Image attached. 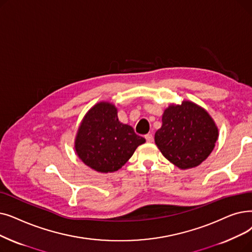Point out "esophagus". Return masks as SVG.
Returning <instances> with one entry per match:
<instances>
[{
  "label": "esophagus",
  "mask_w": 252,
  "mask_h": 252,
  "mask_svg": "<svg viewBox=\"0 0 252 252\" xmlns=\"http://www.w3.org/2000/svg\"><path fill=\"white\" fill-rule=\"evenodd\" d=\"M145 139H146V141L148 142V143H151V142H153V136H152V134H147V135H145Z\"/></svg>",
  "instance_id": "1"
}]
</instances>
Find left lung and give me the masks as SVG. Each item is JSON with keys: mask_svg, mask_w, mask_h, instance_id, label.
<instances>
[{"mask_svg": "<svg viewBox=\"0 0 252 252\" xmlns=\"http://www.w3.org/2000/svg\"><path fill=\"white\" fill-rule=\"evenodd\" d=\"M155 135L156 144L168 160L180 169L199 166L212 152L218 128L204 108L190 101L171 104Z\"/></svg>", "mask_w": 252, "mask_h": 252, "instance_id": "1", "label": "left lung"}]
</instances>
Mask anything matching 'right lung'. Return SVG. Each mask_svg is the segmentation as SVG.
Masks as SVG:
<instances>
[{
	"label": "right lung",
	"mask_w": 252,
	"mask_h": 252,
	"mask_svg": "<svg viewBox=\"0 0 252 252\" xmlns=\"http://www.w3.org/2000/svg\"><path fill=\"white\" fill-rule=\"evenodd\" d=\"M145 139L134 128L122 124L117 108L100 102L85 114L75 139V150L86 166L96 172H115L134 155Z\"/></svg>",
	"instance_id": "1"
}]
</instances>
